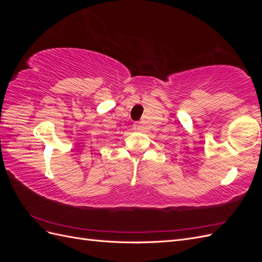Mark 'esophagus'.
<instances>
[{"mask_svg": "<svg viewBox=\"0 0 262 262\" xmlns=\"http://www.w3.org/2000/svg\"><path fill=\"white\" fill-rule=\"evenodd\" d=\"M133 129L136 131H142L143 130V125H142L140 122H136L133 124Z\"/></svg>", "mask_w": 262, "mask_h": 262, "instance_id": "esophagus-1", "label": "esophagus"}]
</instances>
